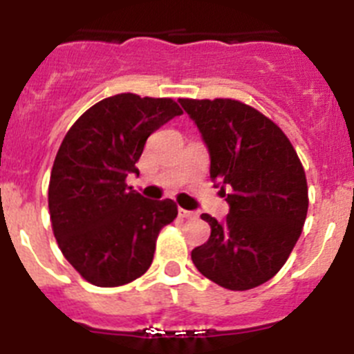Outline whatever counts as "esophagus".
<instances>
[{
    "label": "esophagus",
    "mask_w": 354,
    "mask_h": 354,
    "mask_svg": "<svg viewBox=\"0 0 354 354\" xmlns=\"http://www.w3.org/2000/svg\"><path fill=\"white\" fill-rule=\"evenodd\" d=\"M179 218H183V220H195L196 212L186 211V209H179Z\"/></svg>",
    "instance_id": "1"
}]
</instances>
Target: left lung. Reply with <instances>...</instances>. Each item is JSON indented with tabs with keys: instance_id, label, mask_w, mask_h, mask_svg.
<instances>
[{
	"instance_id": "1",
	"label": "left lung",
	"mask_w": 354,
	"mask_h": 354,
	"mask_svg": "<svg viewBox=\"0 0 354 354\" xmlns=\"http://www.w3.org/2000/svg\"><path fill=\"white\" fill-rule=\"evenodd\" d=\"M223 183L227 220L209 214L211 237L192 252L205 278L230 290L271 280L289 259L308 211V187L292 143L273 120L236 99H179ZM227 185L228 194L224 193Z\"/></svg>"
}]
</instances>
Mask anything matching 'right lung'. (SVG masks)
<instances>
[{
  "mask_svg": "<svg viewBox=\"0 0 354 354\" xmlns=\"http://www.w3.org/2000/svg\"><path fill=\"white\" fill-rule=\"evenodd\" d=\"M183 109L174 99L118 93L86 109L65 134L49 179L53 234L86 282L118 287L152 264L174 200L143 198L126 184L147 138Z\"/></svg>",
  "mask_w": 354,
  "mask_h": 354,
  "instance_id": "1",
  "label": "right lung"
}]
</instances>
